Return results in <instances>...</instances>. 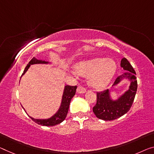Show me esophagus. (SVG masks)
Instances as JSON below:
<instances>
[{"label":"esophagus","instance_id":"esophagus-1","mask_svg":"<svg viewBox=\"0 0 154 154\" xmlns=\"http://www.w3.org/2000/svg\"><path fill=\"white\" fill-rule=\"evenodd\" d=\"M76 91L79 94H85V93H86V91H87L86 89H85L84 87H80V86L78 87Z\"/></svg>","mask_w":154,"mask_h":154}]
</instances>
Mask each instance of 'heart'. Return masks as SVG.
<instances>
[{"instance_id": "1", "label": "heart", "mask_w": 154, "mask_h": 154, "mask_svg": "<svg viewBox=\"0 0 154 154\" xmlns=\"http://www.w3.org/2000/svg\"><path fill=\"white\" fill-rule=\"evenodd\" d=\"M74 69L78 75L89 77L88 82L91 87L103 89L112 81L116 72L117 65L112 59L95 58L78 63Z\"/></svg>"}]
</instances>
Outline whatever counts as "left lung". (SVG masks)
I'll return each mask as SVG.
<instances>
[{"instance_id":"1","label":"left lung","mask_w":154,"mask_h":154,"mask_svg":"<svg viewBox=\"0 0 154 154\" xmlns=\"http://www.w3.org/2000/svg\"><path fill=\"white\" fill-rule=\"evenodd\" d=\"M120 67L126 72L117 78L112 87L117 86L125 79L130 82L129 89L116 99L112 98L111 90L109 89L97 93V102L93 112L99 119L106 121L117 119L128 112L133 104L138 87L136 74L125 58L121 60Z\"/></svg>"}]
</instances>
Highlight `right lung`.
<instances>
[{"label": "right lung", "instance_id": "right-lung-1", "mask_svg": "<svg viewBox=\"0 0 154 154\" xmlns=\"http://www.w3.org/2000/svg\"><path fill=\"white\" fill-rule=\"evenodd\" d=\"M36 64H51V63L49 62V61L38 60V59L34 57L29 61V63L27 64V67H25V69L24 70V72H23L22 75H21V77H22L23 75L27 72V71L28 70V69H29L31 65H36ZM76 88H77V86H69V85H65V87H64L62 100H61V103H60V107H59V109H58L57 112L55 113V114H54L51 117L47 118V119H36V118H34L29 116V118L32 120H34L35 122H36L37 124L41 125L42 126L51 127V126H54V125L61 123V122L65 119L66 116H67L68 110H69L71 100H72V98L75 95ZM24 110L25 111V109Z\"/></svg>", "mask_w": 154, "mask_h": 154}]
</instances>
